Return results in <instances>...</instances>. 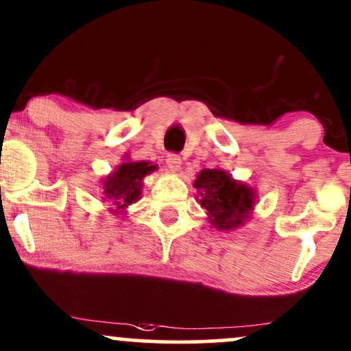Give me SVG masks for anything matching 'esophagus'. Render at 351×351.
Segmentation results:
<instances>
[{"label":"esophagus","mask_w":351,"mask_h":351,"mask_svg":"<svg viewBox=\"0 0 351 351\" xmlns=\"http://www.w3.org/2000/svg\"><path fill=\"white\" fill-rule=\"evenodd\" d=\"M167 168L171 173L180 171V168H181V158H180V156L175 155V153H170V155L167 156Z\"/></svg>","instance_id":"1"}]
</instances>
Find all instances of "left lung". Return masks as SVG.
Instances as JSON below:
<instances>
[{"label":"left lung","instance_id":"1","mask_svg":"<svg viewBox=\"0 0 351 351\" xmlns=\"http://www.w3.org/2000/svg\"><path fill=\"white\" fill-rule=\"evenodd\" d=\"M201 208L206 211L209 223L221 231L243 226L249 219L256 191L247 184L232 180L224 170H203L195 180Z\"/></svg>","mask_w":351,"mask_h":351}]
</instances>
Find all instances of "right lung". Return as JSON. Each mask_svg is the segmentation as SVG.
<instances>
[{"label": "right lung", "instance_id": "obj_1", "mask_svg": "<svg viewBox=\"0 0 351 351\" xmlns=\"http://www.w3.org/2000/svg\"><path fill=\"white\" fill-rule=\"evenodd\" d=\"M155 170L156 165L150 162H125L119 165L117 170L104 181L102 201L114 204L115 213L123 211L140 199L143 178Z\"/></svg>", "mask_w": 351, "mask_h": 351}]
</instances>
